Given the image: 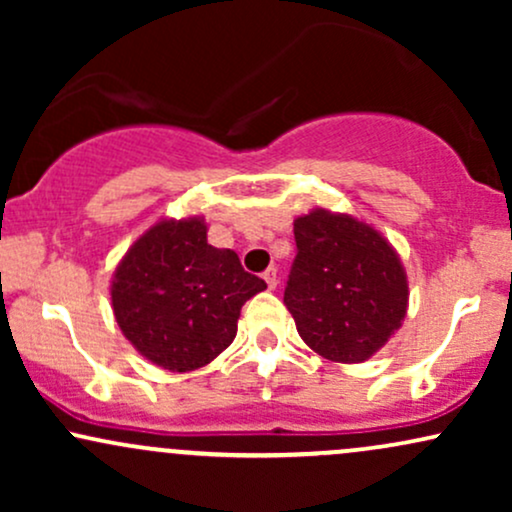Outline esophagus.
<instances>
[{"label":"esophagus","mask_w":512,"mask_h":512,"mask_svg":"<svg viewBox=\"0 0 512 512\" xmlns=\"http://www.w3.org/2000/svg\"><path fill=\"white\" fill-rule=\"evenodd\" d=\"M262 276H264V281H267L269 289H276V284H279V272H276V267H269Z\"/></svg>","instance_id":"obj_1"}]
</instances>
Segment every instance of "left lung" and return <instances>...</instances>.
I'll list each match as a JSON object with an SVG mask.
<instances>
[{"label": "left lung", "mask_w": 512, "mask_h": 512, "mask_svg": "<svg viewBox=\"0 0 512 512\" xmlns=\"http://www.w3.org/2000/svg\"><path fill=\"white\" fill-rule=\"evenodd\" d=\"M296 260L284 305L310 349L361 363L407 313V276L392 245L366 223L317 209L293 223Z\"/></svg>", "instance_id": "8db88e82"}]
</instances>
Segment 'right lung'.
Masks as SVG:
<instances>
[{
  "instance_id": "obj_1",
  "label": "right lung",
  "mask_w": 512,
  "mask_h": 512,
  "mask_svg": "<svg viewBox=\"0 0 512 512\" xmlns=\"http://www.w3.org/2000/svg\"><path fill=\"white\" fill-rule=\"evenodd\" d=\"M267 289L233 250L211 248L202 219L161 221L129 248L113 279L115 320L156 366L185 373L233 342L240 308Z\"/></svg>"
}]
</instances>
